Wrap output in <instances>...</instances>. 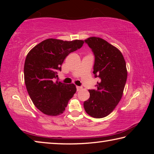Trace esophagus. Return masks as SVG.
Returning <instances> with one entry per match:
<instances>
[{"mask_svg":"<svg viewBox=\"0 0 154 154\" xmlns=\"http://www.w3.org/2000/svg\"><path fill=\"white\" fill-rule=\"evenodd\" d=\"M77 91H79L81 89H82V87H79V86H77Z\"/></svg>","mask_w":154,"mask_h":154,"instance_id":"esophagus-1","label":"esophagus"}]
</instances>
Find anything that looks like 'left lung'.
I'll list each match as a JSON object with an SVG mask.
<instances>
[{"mask_svg":"<svg viewBox=\"0 0 154 154\" xmlns=\"http://www.w3.org/2000/svg\"><path fill=\"white\" fill-rule=\"evenodd\" d=\"M85 42L94 54L93 73L100 80L97 89L88 90L90 98L83 106L91 117L103 118L114 110L123 95L128 75L126 61L118 48L103 38L92 36Z\"/></svg>","mask_w":154,"mask_h":154,"instance_id":"left-lung-1","label":"left lung"}]
</instances>
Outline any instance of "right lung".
I'll return each mask as SVG.
<instances>
[{"instance_id": "1", "label": "right lung", "mask_w": 154, "mask_h": 154, "mask_svg": "<svg viewBox=\"0 0 154 154\" xmlns=\"http://www.w3.org/2000/svg\"><path fill=\"white\" fill-rule=\"evenodd\" d=\"M83 43L82 40L48 38L27 54L24 68L26 87L34 105L44 114L56 116L63 113L76 92L73 83L65 84L55 79L66 57Z\"/></svg>"}]
</instances>
